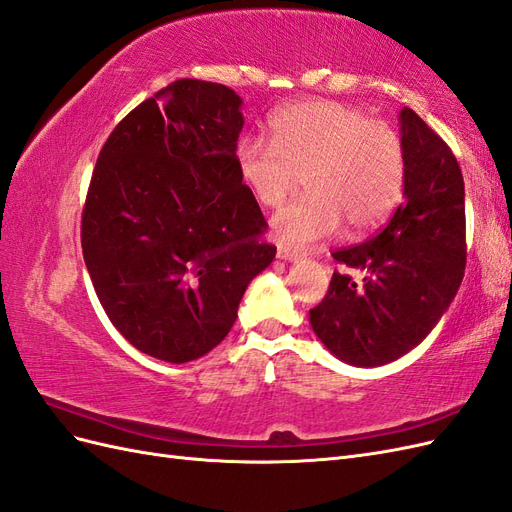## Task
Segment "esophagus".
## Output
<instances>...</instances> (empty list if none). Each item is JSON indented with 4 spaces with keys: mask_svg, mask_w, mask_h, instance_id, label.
<instances>
[{
    "mask_svg": "<svg viewBox=\"0 0 512 512\" xmlns=\"http://www.w3.org/2000/svg\"><path fill=\"white\" fill-rule=\"evenodd\" d=\"M277 258L288 260V262H297L301 258V252L294 250V247H288V245H277Z\"/></svg>",
    "mask_w": 512,
    "mask_h": 512,
    "instance_id": "obj_1",
    "label": "esophagus"
}]
</instances>
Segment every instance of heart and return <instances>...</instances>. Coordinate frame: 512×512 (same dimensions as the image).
Here are the masks:
<instances>
[{"mask_svg": "<svg viewBox=\"0 0 512 512\" xmlns=\"http://www.w3.org/2000/svg\"><path fill=\"white\" fill-rule=\"evenodd\" d=\"M271 128L273 143L247 138L237 164L247 190L267 209L280 207L305 179L309 194L271 220L282 245H312L344 222L352 232H367L401 203L406 147L386 121L344 102L314 100L286 108Z\"/></svg>", "mask_w": 512, "mask_h": 512, "instance_id": "b5f03b06", "label": "heart"}]
</instances>
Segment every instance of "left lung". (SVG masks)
I'll return each mask as SVG.
<instances>
[{"label":"left lung","mask_w":512,"mask_h":512,"mask_svg":"<svg viewBox=\"0 0 512 512\" xmlns=\"http://www.w3.org/2000/svg\"><path fill=\"white\" fill-rule=\"evenodd\" d=\"M406 147L404 203L376 237L335 250V271L309 309L320 342L356 367L386 365L416 348L453 303L466 271V190L457 158L412 108L399 113Z\"/></svg>","instance_id":"1"}]
</instances>
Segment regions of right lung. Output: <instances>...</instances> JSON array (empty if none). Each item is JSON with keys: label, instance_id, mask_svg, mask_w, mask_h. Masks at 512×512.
Instances as JSON below:
<instances>
[{"label": "right lung", "instance_id": "obj_1", "mask_svg": "<svg viewBox=\"0 0 512 512\" xmlns=\"http://www.w3.org/2000/svg\"><path fill=\"white\" fill-rule=\"evenodd\" d=\"M241 104L220 83H170L117 123L91 175L89 277L113 327L153 359L188 363L218 346L275 258L239 175Z\"/></svg>", "mask_w": 512, "mask_h": 512}]
</instances>
